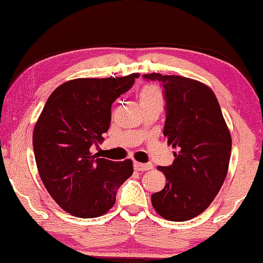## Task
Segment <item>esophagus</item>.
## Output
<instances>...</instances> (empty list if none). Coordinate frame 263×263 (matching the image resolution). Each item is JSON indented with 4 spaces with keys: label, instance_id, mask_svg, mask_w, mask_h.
Segmentation results:
<instances>
[{
    "label": "esophagus",
    "instance_id": "1",
    "mask_svg": "<svg viewBox=\"0 0 263 263\" xmlns=\"http://www.w3.org/2000/svg\"><path fill=\"white\" fill-rule=\"evenodd\" d=\"M134 168L137 170V171L144 172V171H147V170H151V168H153V165H151V163H141V162H134Z\"/></svg>",
    "mask_w": 263,
    "mask_h": 263
}]
</instances>
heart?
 Masks as SVG:
<instances>
[{
    "label": "heart",
    "instance_id": "b5f03b06",
    "mask_svg": "<svg viewBox=\"0 0 263 263\" xmlns=\"http://www.w3.org/2000/svg\"><path fill=\"white\" fill-rule=\"evenodd\" d=\"M139 98H140L141 106H162L163 104V95L161 88L154 83L145 85L139 92Z\"/></svg>",
    "mask_w": 263,
    "mask_h": 263
}]
</instances>
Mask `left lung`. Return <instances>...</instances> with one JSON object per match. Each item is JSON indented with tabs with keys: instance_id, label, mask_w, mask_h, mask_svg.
I'll return each instance as SVG.
<instances>
[{
	"instance_id": "8db88e82",
	"label": "left lung",
	"mask_w": 263,
	"mask_h": 263,
	"mask_svg": "<svg viewBox=\"0 0 263 263\" xmlns=\"http://www.w3.org/2000/svg\"><path fill=\"white\" fill-rule=\"evenodd\" d=\"M165 89L163 135L176 149L171 166H159L166 177L162 191L151 196L154 209L171 221L202 214L227 177L231 135L214 92L205 83L177 75L146 73Z\"/></svg>"
}]
</instances>
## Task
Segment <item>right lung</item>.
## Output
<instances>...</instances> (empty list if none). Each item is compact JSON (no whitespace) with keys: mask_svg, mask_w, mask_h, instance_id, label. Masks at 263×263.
I'll use <instances>...</instances> for the list:
<instances>
[{"mask_svg":"<svg viewBox=\"0 0 263 263\" xmlns=\"http://www.w3.org/2000/svg\"><path fill=\"white\" fill-rule=\"evenodd\" d=\"M134 72L123 77L75 79L49 96L33 130V149L43 184L65 212L97 218L116 203L117 190L133 175V161L114 162L92 154L112 119V103L128 91Z\"/></svg>","mask_w":263,"mask_h":263,"instance_id":"1","label":"right lung"}]
</instances>
